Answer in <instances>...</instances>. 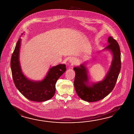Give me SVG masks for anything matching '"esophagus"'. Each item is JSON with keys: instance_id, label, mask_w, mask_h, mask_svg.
Wrapping results in <instances>:
<instances>
[{"instance_id": "obj_1", "label": "esophagus", "mask_w": 134, "mask_h": 134, "mask_svg": "<svg viewBox=\"0 0 134 134\" xmlns=\"http://www.w3.org/2000/svg\"><path fill=\"white\" fill-rule=\"evenodd\" d=\"M69 62H70V63H71V64H72V65L75 64L76 63V59H74V58H72L71 59H70V60H69Z\"/></svg>"}]
</instances>
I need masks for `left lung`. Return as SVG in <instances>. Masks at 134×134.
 Here are the masks:
<instances>
[{
  "label": "left lung",
  "instance_id": "left-lung-1",
  "mask_svg": "<svg viewBox=\"0 0 134 134\" xmlns=\"http://www.w3.org/2000/svg\"><path fill=\"white\" fill-rule=\"evenodd\" d=\"M108 45L103 50L111 52L113 60L109 70L102 81L90 83L84 63L74 68L75 72L74 82L75 90L80 98L84 101L88 102L99 101L108 96L115 87L121 67L120 47L111 36L108 38Z\"/></svg>",
  "mask_w": 134,
  "mask_h": 134
}]
</instances>
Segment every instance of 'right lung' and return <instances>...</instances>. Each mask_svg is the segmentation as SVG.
<instances>
[{
    "mask_svg": "<svg viewBox=\"0 0 134 134\" xmlns=\"http://www.w3.org/2000/svg\"><path fill=\"white\" fill-rule=\"evenodd\" d=\"M21 40V38L18 40L11 57V72L14 83L18 90L29 100L38 102L47 101L54 95L56 83L66 71L65 64H60L51 68L42 81H33L29 79L23 74L20 65Z\"/></svg>",
    "mask_w": 134,
    "mask_h": 134,
    "instance_id": "add662e5",
    "label": "right lung"
}]
</instances>
